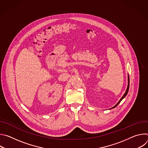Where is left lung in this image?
<instances>
[{
	"mask_svg": "<svg viewBox=\"0 0 148 148\" xmlns=\"http://www.w3.org/2000/svg\"><path fill=\"white\" fill-rule=\"evenodd\" d=\"M128 86H127V88H126V91H125V94H124V95L122 96V97L120 99V100L118 101V102L115 105L114 107H113L112 108H110V109H112V108H114L115 107H116L117 105L121 102V101L126 96V95H127V94H128V91H129V88H130V77H129V75L128 76Z\"/></svg>",
	"mask_w": 148,
	"mask_h": 148,
	"instance_id": "left-lung-1",
	"label": "left lung"
}]
</instances>
